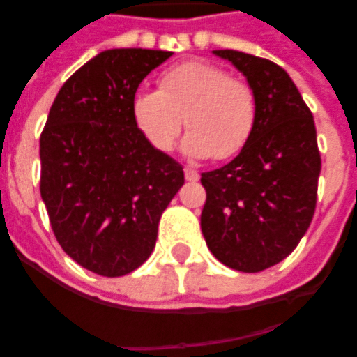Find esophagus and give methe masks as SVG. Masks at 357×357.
Listing matches in <instances>:
<instances>
[{"label":"esophagus","mask_w":357,"mask_h":357,"mask_svg":"<svg viewBox=\"0 0 357 357\" xmlns=\"http://www.w3.org/2000/svg\"><path fill=\"white\" fill-rule=\"evenodd\" d=\"M198 178H200V174L196 172L195 168H185V179H187V181H198Z\"/></svg>","instance_id":"34e87169"}]
</instances>
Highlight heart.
<instances>
[{"label": "heart", "instance_id": "heart-1", "mask_svg": "<svg viewBox=\"0 0 357 357\" xmlns=\"http://www.w3.org/2000/svg\"><path fill=\"white\" fill-rule=\"evenodd\" d=\"M135 126L155 150H172L181 126V150L195 159H229L243 150L255 126V96L246 83L220 66L187 61L167 70L159 91L133 96Z\"/></svg>", "mask_w": 357, "mask_h": 357}]
</instances>
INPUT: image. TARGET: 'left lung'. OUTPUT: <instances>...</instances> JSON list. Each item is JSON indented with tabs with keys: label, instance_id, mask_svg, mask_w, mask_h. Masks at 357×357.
<instances>
[{
	"label": "left lung",
	"instance_id": "8db88e82",
	"mask_svg": "<svg viewBox=\"0 0 357 357\" xmlns=\"http://www.w3.org/2000/svg\"><path fill=\"white\" fill-rule=\"evenodd\" d=\"M246 77L255 126L234 161L202 174V234L222 265L261 272L287 257L315 213L321 153L313 114L282 66L235 50H215Z\"/></svg>",
	"mask_w": 357,
	"mask_h": 357
}]
</instances>
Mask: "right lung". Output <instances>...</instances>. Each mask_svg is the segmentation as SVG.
<instances>
[{
	"label": "right lung",
	"mask_w": 357,
	"mask_h": 357,
	"mask_svg": "<svg viewBox=\"0 0 357 357\" xmlns=\"http://www.w3.org/2000/svg\"><path fill=\"white\" fill-rule=\"evenodd\" d=\"M172 52L114 47L59 91L40 135V195L53 234L83 268L116 278L155 248L162 211L183 187V167L135 126L131 102Z\"/></svg>",
	"instance_id": "1"
}]
</instances>
